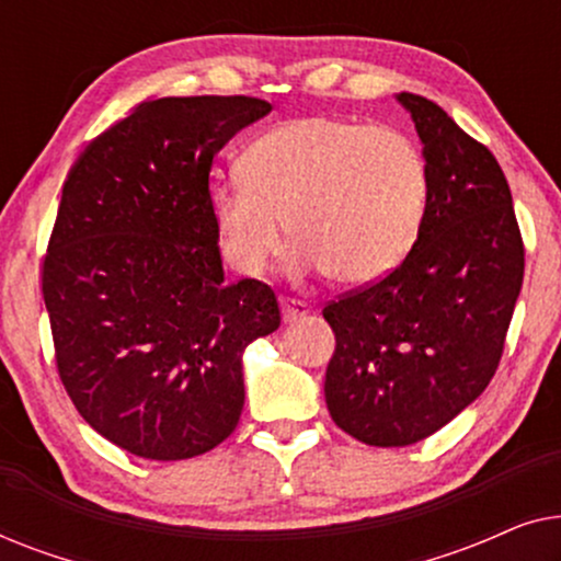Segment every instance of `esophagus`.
Instances as JSON below:
<instances>
[{"mask_svg": "<svg viewBox=\"0 0 561 561\" xmlns=\"http://www.w3.org/2000/svg\"><path fill=\"white\" fill-rule=\"evenodd\" d=\"M280 311L286 324H296L298 319H304L309 313V304L296 301V298H280Z\"/></svg>", "mask_w": 561, "mask_h": 561, "instance_id": "esophagus-1", "label": "esophagus"}]
</instances>
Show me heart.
<instances>
[{
  "label": "heart",
  "mask_w": 561,
  "mask_h": 561,
  "mask_svg": "<svg viewBox=\"0 0 561 561\" xmlns=\"http://www.w3.org/2000/svg\"><path fill=\"white\" fill-rule=\"evenodd\" d=\"M426 163L396 127L336 117L290 119L260 135L242 175L211 188L219 250L260 275L288 232L301 267L363 286L388 275L416 242L426 211Z\"/></svg>",
  "instance_id": "1"
}]
</instances>
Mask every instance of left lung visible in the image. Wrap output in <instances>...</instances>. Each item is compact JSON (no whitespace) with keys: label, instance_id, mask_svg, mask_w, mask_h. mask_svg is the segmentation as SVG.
Returning <instances> with one entry per match:
<instances>
[{"label":"left lung","instance_id":"left-lung-1","mask_svg":"<svg viewBox=\"0 0 561 561\" xmlns=\"http://www.w3.org/2000/svg\"><path fill=\"white\" fill-rule=\"evenodd\" d=\"M396 99L426 163L424 221L393 273L324 309L336 336L327 409L370 447L426 439L488 388L524 283V242L493 152L428 99Z\"/></svg>","mask_w":561,"mask_h":561}]
</instances>
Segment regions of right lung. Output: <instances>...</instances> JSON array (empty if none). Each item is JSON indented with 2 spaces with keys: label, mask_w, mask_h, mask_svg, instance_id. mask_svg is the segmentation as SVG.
<instances>
[{
  "label": "right lung",
  "mask_w": 561,
  "mask_h": 561,
  "mask_svg": "<svg viewBox=\"0 0 561 561\" xmlns=\"http://www.w3.org/2000/svg\"><path fill=\"white\" fill-rule=\"evenodd\" d=\"M273 106L165 96L87 145L43 263L60 380L83 421L129 455L173 462L234 432L242 355L280 327L265 283L225 280L214 156Z\"/></svg>",
  "instance_id": "obj_1"
}]
</instances>
